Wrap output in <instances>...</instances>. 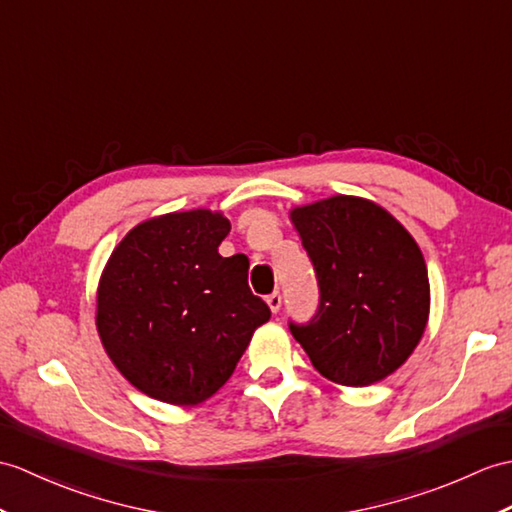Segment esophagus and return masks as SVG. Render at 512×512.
I'll list each match as a JSON object with an SVG mask.
<instances>
[{"instance_id":"34e87169","label":"esophagus","mask_w":512,"mask_h":512,"mask_svg":"<svg viewBox=\"0 0 512 512\" xmlns=\"http://www.w3.org/2000/svg\"><path fill=\"white\" fill-rule=\"evenodd\" d=\"M266 303H268V307H270V312L277 314V312L281 310V294H279V292L268 294V296H266Z\"/></svg>"}]
</instances>
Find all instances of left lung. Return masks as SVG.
<instances>
[{"label": "left lung", "mask_w": 512, "mask_h": 512, "mask_svg": "<svg viewBox=\"0 0 512 512\" xmlns=\"http://www.w3.org/2000/svg\"><path fill=\"white\" fill-rule=\"evenodd\" d=\"M318 279V312L292 336L342 386L395 373L423 336L430 281L419 244L375 202L331 196L290 211Z\"/></svg>", "instance_id": "obj_1"}]
</instances>
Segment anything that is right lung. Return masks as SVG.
Listing matches in <instances>:
<instances>
[{
	"mask_svg": "<svg viewBox=\"0 0 512 512\" xmlns=\"http://www.w3.org/2000/svg\"><path fill=\"white\" fill-rule=\"evenodd\" d=\"M231 222L192 209L150 218L115 246L98 285L95 325L130 384L196 406L227 384L268 305L248 288V259L222 257Z\"/></svg>",
	"mask_w": 512,
	"mask_h": 512,
	"instance_id": "right-lung-1",
	"label": "right lung"
}]
</instances>
